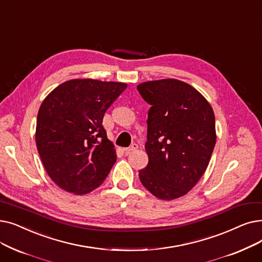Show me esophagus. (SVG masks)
<instances>
[{
    "instance_id": "34e87169",
    "label": "esophagus",
    "mask_w": 262,
    "mask_h": 262,
    "mask_svg": "<svg viewBox=\"0 0 262 262\" xmlns=\"http://www.w3.org/2000/svg\"><path fill=\"white\" fill-rule=\"evenodd\" d=\"M137 149H138V144H137V143H133L130 146L125 147V149H124V153H125V154H129V153H132L133 151L137 150Z\"/></svg>"
}]
</instances>
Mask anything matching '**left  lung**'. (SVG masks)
<instances>
[{
    "instance_id": "obj_1",
    "label": "left lung",
    "mask_w": 262,
    "mask_h": 262,
    "mask_svg": "<svg viewBox=\"0 0 262 262\" xmlns=\"http://www.w3.org/2000/svg\"><path fill=\"white\" fill-rule=\"evenodd\" d=\"M137 90L151 106L145 142L149 163L139 171L140 182L159 199L180 198L209 165L216 142L213 109L195 88L177 79L143 82Z\"/></svg>"
}]
</instances>
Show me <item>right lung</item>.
Here are the masks:
<instances>
[{"label":"right lung","instance_id":"right-lung-1","mask_svg":"<svg viewBox=\"0 0 262 262\" xmlns=\"http://www.w3.org/2000/svg\"><path fill=\"white\" fill-rule=\"evenodd\" d=\"M126 83L73 79L43 99L36 146L48 176L62 189L84 195L103 183L117 161L103 118Z\"/></svg>","mask_w":262,"mask_h":262}]
</instances>
